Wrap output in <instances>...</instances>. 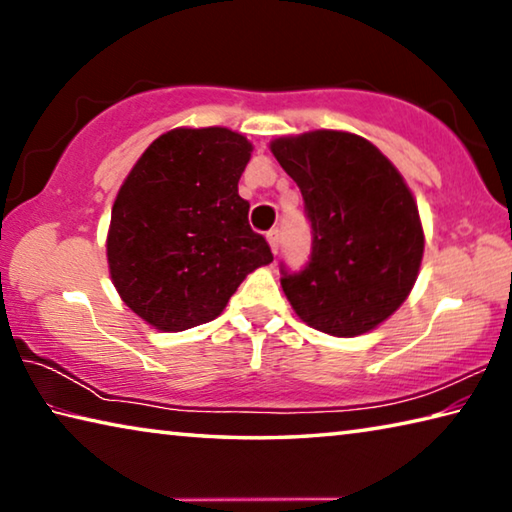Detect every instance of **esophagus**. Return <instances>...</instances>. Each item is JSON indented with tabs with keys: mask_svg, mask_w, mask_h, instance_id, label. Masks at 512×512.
Here are the masks:
<instances>
[{
	"mask_svg": "<svg viewBox=\"0 0 512 512\" xmlns=\"http://www.w3.org/2000/svg\"><path fill=\"white\" fill-rule=\"evenodd\" d=\"M266 239H268V244H271L273 253H277V248H280V230H277V228L268 230V232H266Z\"/></svg>",
	"mask_w": 512,
	"mask_h": 512,
	"instance_id": "esophagus-1",
	"label": "esophagus"
}]
</instances>
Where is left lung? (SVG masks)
Instances as JSON below:
<instances>
[{"label": "left lung", "instance_id": "obj_1", "mask_svg": "<svg viewBox=\"0 0 512 512\" xmlns=\"http://www.w3.org/2000/svg\"><path fill=\"white\" fill-rule=\"evenodd\" d=\"M296 180L311 225L309 262H280V282L307 325L359 336L413 289L424 237L418 205L388 158L359 135L314 131L271 144Z\"/></svg>", "mask_w": 512, "mask_h": 512}]
</instances>
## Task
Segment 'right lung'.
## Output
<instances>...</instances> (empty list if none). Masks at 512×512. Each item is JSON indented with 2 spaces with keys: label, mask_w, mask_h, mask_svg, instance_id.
I'll return each mask as SVG.
<instances>
[{
  "label": "right lung",
  "mask_w": 512,
  "mask_h": 512,
  "mask_svg": "<svg viewBox=\"0 0 512 512\" xmlns=\"http://www.w3.org/2000/svg\"><path fill=\"white\" fill-rule=\"evenodd\" d=\"M253 146L228 128H176L142 153L112 205L108 264L121 300L164 332L214 320L268 241L239 178Z\"/></svg>",
  "instance_id": "obj_1"
}]
</instances>
